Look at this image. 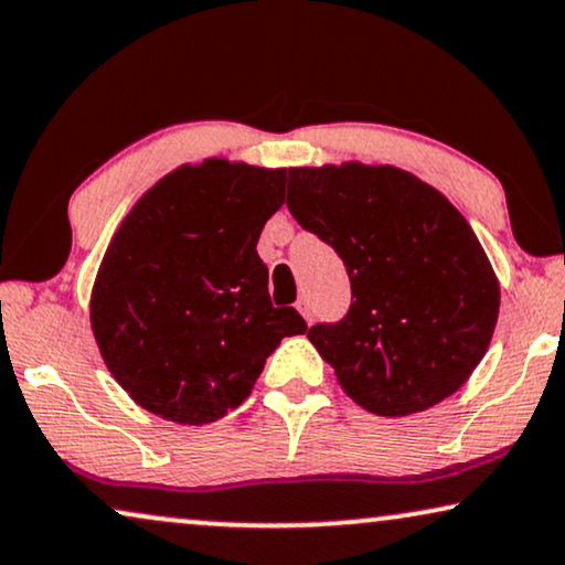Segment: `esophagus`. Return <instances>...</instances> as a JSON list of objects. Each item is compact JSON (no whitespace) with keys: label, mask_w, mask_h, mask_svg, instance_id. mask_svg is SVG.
<instances>
[{"label":"esophagus","mask_w":565,"mask_h":565,"mask_svg":"<svg viewBox=\"0 0 565 565\" xmlns=\"http://www.w3.org/2000/svg\"><path fill=\"white\" fill-rule=\"evenodd\" d=\"M296 308L300 311V316H303V319L311 323L313 321V311H311V303H308V298H300L298 303H296Z\"/></svg>","instance_id":"34e87169"}]
</instances>
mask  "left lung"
I'll list each match as a JSON object with an SVG mask.
<instances>
[{"mask_svg": "<svg viewBox=\"0 0 565 565\" xmlns=\"http://www.w3.org/2000/svg\"><path fill=\"white\" fill-rule=\"evenodd\" d=\"M288 207L350 275V313L308 329L347 396L377 416L452 396L489 350L501 300L458 207L406 169L362 161L292 167Z\"/></svg>", "mask_w": 565, "mask_h": 565, "instance_id": "left-lung-1", "label": "left lung"}]
</instances>
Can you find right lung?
Listing matches in <instances>:
<instances>
[{
	"label": "right lung",
	"instance_id": "1",
	"mask_svg": "<svg viewBox=\"0 0 565 565\" xmlns=\"http://www.w3.org/2000/svg\"><path fill=\"white\" fill-rule=\"evenodd\" d=\"M288 169L221 157L182 164L143 192L110 238L89 298L110 375L146 412L211 424L242 406L282 337L257 242L280 211Z\"/></svg>",
	"mask_w": 565,
	"mask_h": 565
}]
</instances>
